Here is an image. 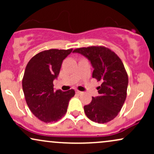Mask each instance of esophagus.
<instances>
[{
  "mask_svg": "<svg viewBox=\"0 0 154 154\" xmlns=\"http://www.w3.org/2000/svg\"><path fill=\"white\" fill-rule=\"evenodd\" d=\"M75 93H77V94H81V93H82V92H81V91H75Z\"/></svg>",
  "mask_w": 154,
  "mask_h": 154,
  "instance_id": "1",
  "label": "esophagus"
}]
</instances>
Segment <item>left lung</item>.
Segmentation results:
<instances>
[{"label":"left lung","mask_w":154,"mask_h":154,"mask_svg":"<svg viewBox=\"0 0 154 154\" xmlns=\"http://www.w3.org/2000/svg\"><path fill=\"white\" fill-rule=\"evenodd\" d=\"M88 58L94 68L93 78L101 82L97 88L99 95L84 106L88 119L103 124L114 119L121 111L127 97L128 75L119 56L104 46H91L75 49Z\"/></svg>","instance_id":"obj_1"}]
</instances>
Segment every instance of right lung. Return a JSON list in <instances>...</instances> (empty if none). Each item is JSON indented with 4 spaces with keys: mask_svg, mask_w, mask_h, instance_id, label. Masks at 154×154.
Returning <instances> with one entry per match:
<instances>
[{
    "mask_svg": "<svg viewBox=\"0 0 154 154\" xmlns=\"http://www.w3.org/2000/svg\"><path fill=\"white\" fill-rule=\"evenodd\" d=\"M72 49H50L41 51L29 60L22 79V88L28 107L34 115L45 123L55 122L67 111L74 90L54 91L63 60Z\"/></svg>",
    "mask_w": 154,
    "mask_h": 154,
    "instance_id": "obj_1",
    "label": "right lung"
}]
</instances>
